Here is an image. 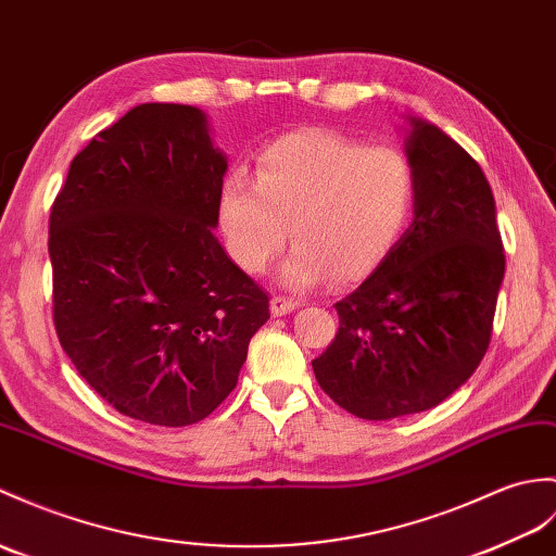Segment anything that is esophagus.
I'll return each instance as SVG.
<instances>
[{
    "mask_svg": "<svg viewBox=\"0 0 556 556\" xmlns=\"http://www.w3.org/2000/svg\"><path fill=\"white\" fill-rule=\"evenodd\" d=\"M269 305H273V315L281 317V315L293 313L295 307H301V301L299 299H289V295H273V301H269Z\"/></svg>",
    "mask_w": 556,
    "mask_h": 556,
    "instance_id": "1",
    "label": "esophagus"
}]
</instances>
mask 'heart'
Returning a JSON list of instances; mask_svg holds the SVG:
<instances>
[{
    "mask_svg": "<svg viewBox=\"0 0 556 556\" xmlns=\"http://www.w3.org/2000/svg\"><path fill=\"white\" fill-rule=\"evenodd\" d=\"M417 173L405 151L367 147L333 130L283 135L257 153L255 177L229 170L217 193L227 251L241 269L261 273L287 241L281 281L315 287L333 273L357 279L377 267L409 223Z\"/></svg>",
    "mask_w": 556,
    "mask_h": 556,
    "instance_id": "b5f03b06",
    "label": "heart"
}]
</instances>
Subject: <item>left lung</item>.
Masks as SVG:
<instances>
[{"label":"left lung","instance_id":"1","mask_svg":"<svg viewBox=\"0 0 556 556\" xmlns=\"http://www.w3.org/2000/svg\"><path fill=\"white\" fill-rule=\"evenodd\" d=\"M415 219L381 265L339 301V331L313 359L333 403L369 421L431 409L488 351L505 251L488 179L435 125L412 118Z\"/></svg>","mask_w":556,"mask_h":556}]
</instances>
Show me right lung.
<instances>
[{
    "label": "right lung",
    "mask_w": 556,
    "mask_h": 556,
    "mask_svg": "<svg viewBox=\"0 0 556 556\" xmlns=\"http://www.w3.org/2000/svg\"><path fill=\"white\" fill-rule=\"evenodd\" d=\"M225 170L199 109L141 103L77 153L51 203L56 337L125 417H208L269 319L267 293L213 237Z\"/></svg>",
    "instance_id": "obj_1"
}]
</instances>
